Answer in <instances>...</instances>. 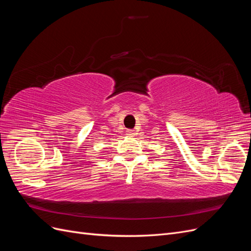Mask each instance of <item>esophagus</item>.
<instances>
[{"label": "esophagus", "instance_id": "34e87169", "mask_svg": "<svg viewBox=\"0 0 251 251\" xmlns=\"http://www.w3.org/2000/svg\"><path fill=\"white\" fill-rule=\"evenodd\" d=\"M126 135L130 136V137H134V136H135V131L132 130V128H128V130H126Z\"/></svg>", "mask_w": 251, "mask_h": 251}]
</instances>
